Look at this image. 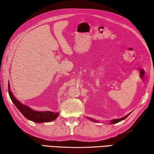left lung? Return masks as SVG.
<instances>
[{
	"label": "left lung",
	"mask_w": 154,
	"mask_h": 154,
	"mask_svg": "<svg viewBox=\"0 0 154 154\" xmlns=\"http://www.w3.org/2000/svg\"><path fill=\"white\" fill-rule=\"evenodd\" d=\"M128 115H129V114H128ZM128 115L126 116L123 117V118H119V119H115V120H112L111 121V125H112V124H116V123H118V122H120V121H122V120H123L126 119V118L128 116ZM93 120V122H96L95 120Z\"/></svg>",
	"instance_id": "8db88e82"
}]
</instances>
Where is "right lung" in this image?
Masks as SVG:
<instances>
[{"instance_id":"right-lung-1","label":"right lung","mask_w":154,"mask_h":154,"mask_svg":"<svg viewBox=\"0 0 154 154\" xmlns=\"http://www.w3.org/2000/svg\"><path fill=\"white\" fill-rule=\"evenodd\" d=\"M8 90H9V94L10 98L14 103L17 108L20 110V112L23 115V116L26 118L27 119L33 121L35 122H51L57 118L59 114L58 113L53 112H38L35 111L26 106L21 104L20 101L16 99V98L13 96V93L10 90L9 83L8 85Z\"/></svg>"}]
</instances>
